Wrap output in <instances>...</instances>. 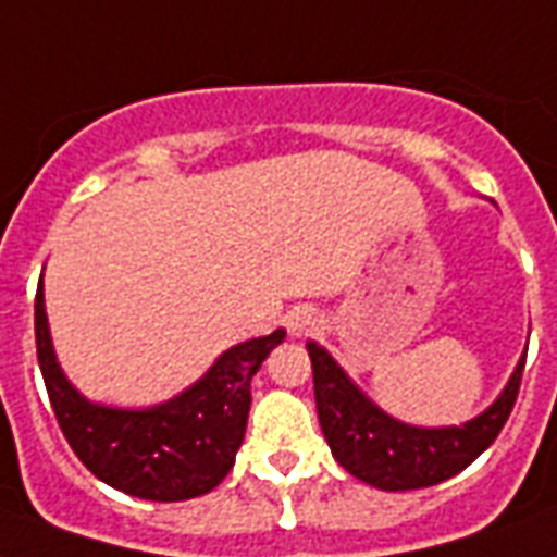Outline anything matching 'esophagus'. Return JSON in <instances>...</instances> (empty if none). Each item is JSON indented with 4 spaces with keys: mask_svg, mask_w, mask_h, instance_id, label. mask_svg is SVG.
<instances>
[{
    "mask_svg": "<svg viewBox=\"0 0 557 557\" xmlns=\"http://www.w3.org/2000/svg\"><path fill=\"white\" fill-rule=\"evenodd\" d=\"M319 327V313L308 305H301V308H293L287 313V331H290L293 337H310L313 331Z\"/></svg>",
    "mask_w": 557,
    "mask_h": 557,
    "instance_id": "esophagus-1",
    "label": "esophagus"
}]
</instances>
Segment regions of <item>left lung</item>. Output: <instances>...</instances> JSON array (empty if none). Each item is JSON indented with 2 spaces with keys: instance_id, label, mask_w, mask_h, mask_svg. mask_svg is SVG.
Returning a JSON list of instances; mask_svg holds the SVG:
<instances>
[{
  "instance_id": "8db88e82",
  "label": "left lung",
  "mask_w": 557,
  "mask_h": 557,
  "mask_svg": "<svg viewBox=\"0 0 557 557\" xmlns=\"http://www.w3.org/2000/svg\"><path fill=\"white\" fill-rule=\"evenodd\" d=\"M313 363V395L327 447L351 476L383 491H412L438 485L488 450L515 409L525 357L517 363L511 381L494 407L462 426L421 430L400 424L374 407L334 357L317 343H308Z\"/></svg>"
}]
</instances>
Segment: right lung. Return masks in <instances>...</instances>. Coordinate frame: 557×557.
Masks as SVG:
<instances>
[{
    "instance_id": "add662e5",
    "label": "right lung",
    "mask_w": 557,
    "mask_h": 557,
    "mask_svg": "<svg viewBox=\"0 0 557 557\" xmlns=\"http://www.w3.org/2000/svg\"><path fill=\"white\" fill-rule=\"evenodd\" d=\"M37 360L51 409L75 456L107 485L131 497L176 503L209 494L232 471L244 442L252 374L284 339V331L230 348L180 398L153 409H110L81 398L63 377L42 308L34 299Z\"/></svg>"
}]
</instances>
